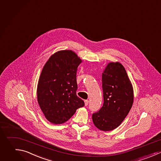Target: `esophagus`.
I'll return each mask as SVG.
<instances>
[{
  "mask_svg": "<svg viewBox=\"0 0 161 161\" xmlns=\"http://www.w3.org/2000/svg\"><path fill=\"white\" fill-rule=\"evenodd\" d=\"M84 103H85V106H87L88 104H89V101L88 100H85Z\"/></svg>",
  "mask_w": 161,
  "mask_h": 161,
  "instance_id": "esophagus-1",
  "label": "esophagus"
}]
</instances>
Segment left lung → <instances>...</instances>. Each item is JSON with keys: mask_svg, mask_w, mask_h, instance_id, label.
Segmentation results:
<instances>
[{"mask_svg": "<svg viewBox=\"0 0 161 161\" xmlns=\"http://www.w3.org/2000/svg\"><path fill=\"white\" fill-rule=\"evenodd\" d=\"M104 103L92 116L94 125L108 131L118 127L130 111L133 103V88L123 65L109 62L102 73Z\"/></svg>", "mask_w": 161, "mask_h": 161, "instance_id": "obj_1", "label": "left lung"}]
</instances>
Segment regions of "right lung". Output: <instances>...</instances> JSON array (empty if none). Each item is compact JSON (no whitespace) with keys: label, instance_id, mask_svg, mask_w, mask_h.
Here are the masks:
<instances>
[{"label":"right lung","instance_id":"add662e5","mask_svg":"<svg viewBox=\"0 0 161 161\" xmlns=\"http://www.w3.org/2000/svg\"><path fill=\"white\" fill-rule=\"evenodd\" d=\"M82 60L72 50H60L49 58L37 86L38 103L52 124L67 121L84 102L76 95L77 68Z\"/></svg>","mask_w":161,"mask_h":161}]
</instances>
